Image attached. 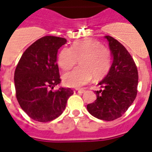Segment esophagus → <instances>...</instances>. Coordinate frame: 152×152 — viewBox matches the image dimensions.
<instances>
[{
  "mask_svg": "<svg viewBox=\"0 0 152 152\" xmlns=\"http://www.w3.org/2000/svg\"><path fill=\"white\" fill-rule=\"evenodd\" d=\"M74 94H83L85 92V90L80 89V90H74Z\"/></svg>",
  "mask_w": 152,
  "mask_h": 152,
  "instance_id": "34e87169",
  "label": "esophagus"
}]
</instances>
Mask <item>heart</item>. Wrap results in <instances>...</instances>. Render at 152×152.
<instances>
[{"label":"heart","mask_w":152,"mask_h":152,"mask_svg":"<svg viewBox=\"0 0 152 152\" xmlns=\"http://www.w3.org/2000/svg\"><path fill=\"white\" fill-rule=\"evenodd\" d=\"M80 58V66L62 76L64 84L80 87L86 84L93 76L100 80L107 75L111 66V53L100 42L92 39L76 40L70 48H62L58 57V65L61 69H71Z\"/></svg>","instance_id":"b5f03b06"}]
</instances>
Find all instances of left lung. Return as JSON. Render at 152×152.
<instances>
[{"label": "left lung", "mask_w": 152, "mask_h": 152, "mask_svg": "<svg viewBox=\"0 0 152 152\" xmlns=\"http://www.w3.org/2000/svg\"><path fill=\"white\" fill-rule=\"evenodd\" d=\"M104 38L108 42L113 61L108 74L98 83L102 89L94 91L97 99L87 104V108L95 118L112 121L122 116L136 98L138 72L125 47L110 36Z\"/></svg>", "instance_id": "1"}]
</instances>
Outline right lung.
Listing matches in <instances>:
<instances>
[{
	"label": "right lung",
	"instance_id": "add662e5",
	"mask_svg": "<svg viewBox=\"0 0 152 152\" xmlns=\"http://www.w3.org/2000/svg\"><path fill=\"white\" fill-rule=\"evenodd\" d=\"M66 39L53 36L40 38L25 50L15 71L16 98L23 111L33 120L46 123L65 110L70 88L52 89L61 83L58 50Z\"/></svg>",
	"mask_w": 152,
	"mask_h": 152
}]
</instances>
